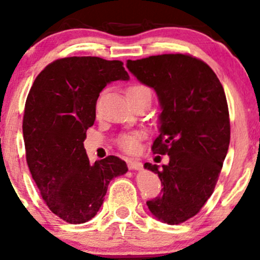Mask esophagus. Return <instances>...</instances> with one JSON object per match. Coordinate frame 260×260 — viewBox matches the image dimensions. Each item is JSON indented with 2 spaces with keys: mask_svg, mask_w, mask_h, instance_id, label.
Here are the masks:
<instances>
[{
  "mask_svg": "<svg viewBox=\"0 0 260 260\" xmlns=\"http://www.w3.org/2000/svg\"><path fill=\"white\" fill-rule=\"evenodd\" d=\"M127 165H128V169L129 170H141L142 169V164H141L140 161H137V159H128Z\"/></svg>",
  "mask_w": 260,
  "mask_h": 260,
  "instance_id": "esophagus-1",
  "label": "esophagus"
}]
</instances>
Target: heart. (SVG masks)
Listing matches in <instances>:
<instances>
[{"instance_id":"heart-1","label":"heart","mask_w":260,"mask_h":260,"mask_svg":"<svg viewBox=\"0 0 260 260\" xmlns=\"http://www.w3.org/2000/svg\"><path fill=\"white\" fill-rule=\"evenodd\" d=\"M138 96H151L152 98L151 89L147 85H143V84H132L131 86H128L127 98H138ZM141 138H142V133H124V135H120L118 137L117 143L123 151L128 152V153H133L138 149Z\"/></svg>"}]
</instances>
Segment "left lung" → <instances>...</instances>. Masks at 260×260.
<instances>
[{
    "label": "left lung",
    "mask_w": 260,
    "mask_h": 260,
    "mask_svg": "<svg viewBox=\"0 0 260 260\" xmlns=\"http://www.w3.org/2000/svg\"><path fill=\"white\" fill-rule=\"evenodd\" d=\"M127 68L158 96L159 135L152 152L169 154L158 175L162 195L147 201L154 217L175 225L201 210L219 179L230 143V120L224 88L203 60L187 54H164L128 60Z\"/></svg>",
    "instance_id": "left-lung-1"
}]
</instances>
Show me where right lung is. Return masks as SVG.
<instances>
[{
    "label": "right lung",
    "mask_w": 260,
    "mask_h": 260,
    "mask_svg": "<svg viewBox=\"0 0 260 260\" xmlns=\"http://www.w3.org/2000/svg\"><path fill=\"white\" fill-rule=\"evenodd\" d=\"M128 79L119 60L62 57L49 64L28 91L22 122L26 162L50 210L70 224L95 216L112 179L128 171L117 156L91 165L83 143L95 120L99 93L111 81Z\"/></svg>",
    "instance_id": "right-lung-1"
}]
</instances>
